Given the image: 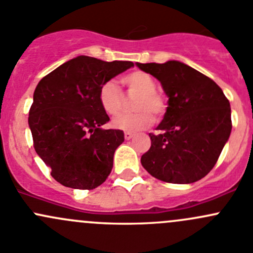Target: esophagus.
I'll use <instances>...</instances> for the list:
<instances>
[{"instance_id": "34e87169", "label": "esophagus", "mask_w": 253, "mask_h": 253, "mask_svg": "<svg viewBox=\"0 0 253 253\" xmlns=\"http://www.w3.org/2000/svg\"><path fill=\"white\" fill-rule=\"evenodd\" d=\"M133 136L134 134L131 133V132H126V133H125V139H126V141H129L131 138H133Z\"/></svg>"}]
</instances>
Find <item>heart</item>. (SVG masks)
<instances>
[{"label": "heart", "instance_id": "obj_1", "mask_svg": "<svg viewBox=\"0 0 253 253\" xmlns=\"http://www.w3.org/2000/svg\"><path fill=\"white\" fill-rule=\"evenodd\" d=\"M125 84L133 93L139 94L136 100L137 112H126L115 117L112 127L125 132H138L149 127L153 122V115L164 112V99L157 93V83L148 73L136 71L124 78ZM99 103L108 115L115 116L121 111L124 105V94L115 82H105L99 89Z\"/></svg>", "mask_w": 253, "mask_h": 253}]
</instances>
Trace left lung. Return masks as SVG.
Here are the masks:
<instances>
[{"label":"left lung","instance_id":"1","mask_svg":"<svg viewBox=\"0 0 253 253\" xmlns=\"http://www.w3.org/2000/svg\"><path fill=\"white\" fill-rule=\"evenodd\" d=\"M136 66L157 78L169 98L159 133H149L152 145L142 155L143 168L165 182L201 180L230 137V103L215 82L180 61Z\"/></svg>","mask_w":253,"mask_h":253}]
</instances>
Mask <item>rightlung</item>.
Returning a JSON list of instances; mask_svg holds the SVG:
<instances>
[{"label": "right lung", "instance_id": "add662e5", "mask_svg": "<svg viewBox=\"0 0 253 253\" xmlns=\"http://www.w3.org/2000/svg\"><path fill=\"white\" fill-rule=\"evenodd\" d=\"M131 67L129 61L82 55L38 83L28 124L35 152L61 185L93 190L110 175L125 136L120 129L101 128L110 119L99 103V89Z\"/></svg>", "mask_w": 253, "mask_h": 253}]
</instances>
